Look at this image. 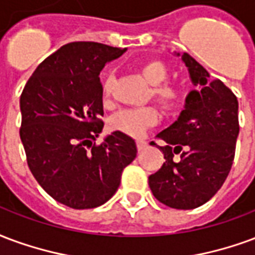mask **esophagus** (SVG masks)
Wrapping results in <instances>:
<instances>
[{"label":"esophagus","mask_w":255,"mask_h":255,"mask_svg":"<svg viewBox=\"0 0 255 255\" xmlns=\"http://www.w3.org/2000/svg\"><path fill=\"white\" fill-rule=\"evenodd\" d=\"M146 145H148V144H146L145 141H142V140L137 141V149L138 150H144L146 148Z\"/></svg>","instance_id":"1"}]
</instances>
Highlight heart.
<instances>
[{
	"label": "heart",
	"instance_id": "heart-1",
	"mask_svg": "<svg viewBox=\"0 0 255 255\" xmlns=\"http://www.w3.org/2000/svg\"><path fill=\"white\" fill-rule=\"evenodd\" d=\"M142 77L153 85L150 92L157 105L166 111L176 109L183 99V88L176 83H167L170 69L160 59H150L141 66ZM114 85V77L109 76L103 84V94L109 98ZM159 115L155 109L145 107L138 110H124L115 114L111 120V126L121 133L131 137H141L146 130L157 124Z\"/></svg>",
	"mask_w": 255,
	"mask_h": 255
}]
</instances>
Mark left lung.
<instances>
[{"label": "left lung", "mask_w": 255, "mask_h": 255, "mask_svg": "<svg viewBox=\"0 0 255 255\" xmlns=\"http://www.w3.org/2000/svg\"><path fill=\"white\" fill-rule=\"evenodd\" d=\"M182 61L197 89L186 96L178 120L157 134L166 142L159 146L166 161L148 182L161 204L194 209L209 201L230 174L239 134L238 99L189 54H182ZM175 153H181L178 163Z\"/></svg>", "instance_id": "1"}]
</instances>
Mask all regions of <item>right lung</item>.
<instances>
[{
	"mask_svg": "<svg viewBox=\"0 0 255 255\" xmlns=\"http://www.w3.org/2000/svg\"><path fill=\"white\" fill-rule=\"evenodd\" d=\"M126 49L72 42L35 69L20 98V138L32 175L55 201L89 209L114 196L137 146L113 131L100 145L103 87L99 74Z\"/></svg>",
	"mask_w": 255,
	"mask_h": 255,
	"instance_id": "right-lung-1",
	"label": "right lung"
}]
</instances>
